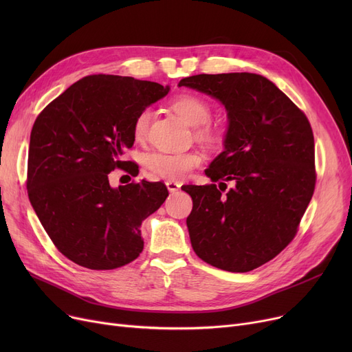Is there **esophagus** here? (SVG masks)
I'll list each match as a JSON object with an SVG mask.
<instances>
[{
    "mask_svg": "<svg viewBox=\"0 0 352 352\" xmlns=\"http://www.w3.org/2000/svg\"><path fill=\"white\" fill-rule=\"evenodd\" d=\"M165 184H166V188H168L170 192H177L181 188L179 182H175V181H166Z\"/></svg>",
    "mask_w": 352,
    "mask_h": 352,
    "instance_id": "esophagus-1",
    "label": "esophagus"
}]
</instances>
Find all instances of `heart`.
Here are the masks:
<instances>
[{
  "mask_svg": "<svg viewBox=\"0 0 352 352\" xmlns=\"http://www.w3.org/2000/svg\"><path fill=\"white\" fill-rule=\"evenodd\" d=\"M173 108L190 125L197 126V137L202 141L214 142L218 138V131L211 120V105L195 94H181L174 98ZM153 120L151 108H145L135 117L134 121V135L137 140H144L150 129ZM202 157L198 153H168L155 151L146 160L150 170L170 181H179L186 178L192 170L199 166Z\"/></svg>",
  "mask_w": 352,
  "mask_h": 352,
  "instance_id": "1",
  "label": "heart"
}]
</instances>
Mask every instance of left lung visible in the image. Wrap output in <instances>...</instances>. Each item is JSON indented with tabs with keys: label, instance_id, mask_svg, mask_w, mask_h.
<instances>
[{
	"label": "left lung",
	"instance_id": "obj_1",
	"mask_svg": "<svg viewBox=\"0 0 352 352\" xmlns=\"http://www.w3.org/2000/svg\"><path fill=\"white\" fill-rule=\"evenodd\" d=\"M179 87L215 97L230 120L226 151L206 170L218 187L182 188L192 198L187 218L192 250L219 270L252 271L292 241L316 190L311 124L258 74H198L181 80ZM228 180L233 187L226 193Z\"/></svg>",
	"mask_w": 352,
	"mask_h": 352
}]
</instances>
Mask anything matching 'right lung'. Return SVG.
I'll return each mask as SVG.
<instances>
[{"instance_id": "obj_1", "label": "right lung", "mask_w": 352, "mask_h": 352, "mask_svg": "<svg viewBox=\"0 0 352 352\" xmlns=\"http://www.w3.org/2000/svg\"><path fill=\"white\" fill-rule=\"evenodd\" d=\"M170 87L133 77L94 74L67 88L36 117L30 138L27 191L57 250L89 270H116L142 252V221L168 197L162 182L111 188L108 174L124 170L135 117Z\"/></svg>"}]
</instances>
